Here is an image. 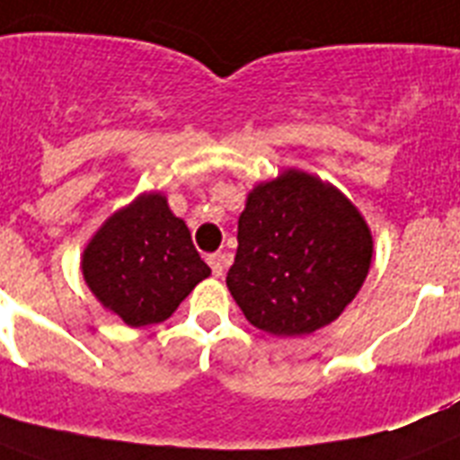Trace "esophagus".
<instances>
[{"instance_id":"obj_1","label":"esophagus","mask_w":460,"mask_h":460,"mask_svg":"<svg viewBox=\"0 0 460 460\" xmlns=\"http://www.w3.org/2000/svg\"><path fill=\"white\" fill-rule=\"evenodd\" d=\"M208 264H210V269H212V273H215V276H217V278L224 276V269L231 264V254L229 252L210 254V257H208Z\"/></svg>"}]
</instances>
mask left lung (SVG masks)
<instances>
[{"label": "left lung", "mask_w": 460, "mask_h": 460, "mask_svg": "<svg viewBox=\"0 0 460 460\" xmlns=\"http://www.w3.org/2000/svg\"><path fill=\"white\" fill-rule=\"evenodd\" d=\"M372 252V231L350 199L318 175L288 168L248 194L226 288L250 325L304 337L353 302Z\"/></svg>", "instance_id": "left-lung-1"}]
</instances>
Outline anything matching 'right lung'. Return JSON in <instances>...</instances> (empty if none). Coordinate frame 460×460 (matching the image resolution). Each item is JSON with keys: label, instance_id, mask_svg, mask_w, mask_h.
Returning <instances> with one entry per match:
<instances>
[{"label": "right lung", "instance_id": "right-lung-1", "mask_svg": "<svg viewBox=\"0 0 460 460\" xmlns=\"http://www.w3.org/2000/svg\"><path fill=\"white\" fill-rule=\"evenodd\" d=\"M81 273L102 308L128 327L156 325L210 266L196 252L184 219L161 191H145L102 222L81 254Z\"/></svg>", "mask_w": 460, "mask_h": 460}]
</instances>
